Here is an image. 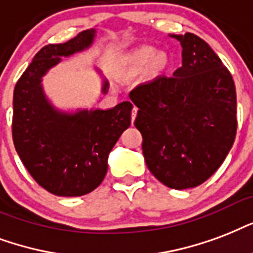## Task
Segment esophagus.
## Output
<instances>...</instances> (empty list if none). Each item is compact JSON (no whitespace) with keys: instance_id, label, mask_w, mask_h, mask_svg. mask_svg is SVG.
Returning a JSON list of instances; mask_svg holds the SVG:
<instances>
[{"instance_id":"esophagus-1","label":"esophagus","mask_w":253,"mask_h":253,"mask_svg":"<svg viewBox=\"0 0 253 253\" xmlns=\"http://www.w3.org/2000/svg\"><path fill=\"white\" fill-rule=\"evenodd\" d=\"M137 116V107H133L132 109V124H133V121H134V119H136Z\"/></svg>"}]
</instances>
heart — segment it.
<instances>
[{"mask_svg": "<svg viewBox=\"0 0 253 253\" xmlns=\"http://www.w3.org/2000/svg\"><path fill=\"white\" fill-rule=\"evenodd\" d=\"M168 64V58L162 52H156L153 47L142 46L136 48L126 56L124 71L128 76L138 75L148 68L149 74L158 75Z\"/></svg>", "mask_w": 253, "mask_h": 253, "instance_id": "heart-1", "label": "heart"}]
</instances>
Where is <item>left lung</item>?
<instances>
[{
  "instance_id": "obj_1",
  "label": "left lung",
  "mask_w": 253,
  "mask_h": 253,
  "mask_svg": "<svg viewBox=\"0 0 253 253\" xmlns=\"http://www.w3.org/2000/svg\"><path fill=\"white\" fill-rule=\"evenodd\" d=\"M182 46V66L137 85L134 125L150 173L171 189H190L223 164L238 128L232 75L198 35H171Z\"/></svg>"
}]
</instances>
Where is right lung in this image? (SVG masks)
Listing matches in <instances>:
<instances>
[{
    "mask_svg": "<svg viewBox=\"0 0 253 253\" xmlns=\"http://www.w3.org/2000/svg\"><path fill=\"white\" fill-rule=\"evenodd\" d=\"M95 30H84L60 44L42 47L15 84L13 142L21 161L48 193L80 197L93 191L108 170V154L130 126L133 104L123 101L108 111L63 113L52 107L42 89V76L60 62L91 46ZM108 91L104 82L103 92Z\"/></svg>",
    "mask_w": 253,
    "mask_h": 253,
    "instance_id": "obj_1",
    "label": "right lung"
}]
</instances>
